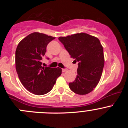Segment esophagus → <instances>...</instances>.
<instances>
[{"mask_svg":"<svg viewBox=\"0 0 128 128\" xmlns=\"http://www.w3.org/2000/svg\"><path fill=\"white\" fill-rule=\"evenodd\" d=\"M62 71L63 72H66V71H68V69H62Z\"/></svg>","mask_w":128,"mask_h":128,"instance_id":"34e87169","label":"esophagus"}]
</instances>
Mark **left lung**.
Returning <instances> with one entry per match:
<instances>
[{"label": "left lung", "instance_id": "left-lung-1", "mask_svg": "<svg viewBox=\"0 0 128 128\" xmlns=\"http://www.w3.org/2000/svg\"><path fill=\"white\" fill-rule=\"evenodd\" d=\"M70 57L78 62L77 76L69 84L75 94L86 95L96 87L104 66L103 47L97 38L85 33L59 37Z\"/></svg>", "mask_w": 128, "mask_h": 128}]
</instances>
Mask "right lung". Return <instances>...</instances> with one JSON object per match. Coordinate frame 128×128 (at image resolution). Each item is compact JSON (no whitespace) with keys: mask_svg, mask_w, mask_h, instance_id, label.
<instances>
[{"mask_svg":"<svg viewBox=\"0 0 128 128\" xmlns=\"http://www.w3.org/2000/svg\"><path fill=\"white\" fill-rule=\"evenodd\" d=\"M54 37L43 33H31L19 42L15 51V67L19 79L30 92L42 95L51 91L62 69L42 66L49 42Z\"/></svg>","mask_w":128,"mask_h":128,"instance_id":"add662e5","label":"right lung"}]
</instances>
